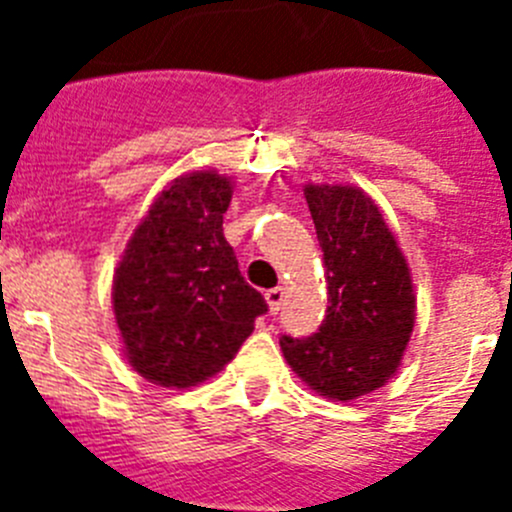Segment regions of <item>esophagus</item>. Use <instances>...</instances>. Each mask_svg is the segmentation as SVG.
<instances>
[{
    "label": "esophagus",
    "mask_w": 512,
    "mask_h": 512,
    "mask_svg": "<svg viewBox=\"0 0 512 512\" xmlns=\"http://www.w3.org/2000/svg\"><path fill=\"white\" fill-rule=\"evenodd\" d=\"M266 302H269V312L271 315H277L282 310V302H284V289L282 287H274V289H266Z\"/></svg>",
    "instance_id": "1"
}]
</instances>
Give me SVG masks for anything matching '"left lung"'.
Wrapping results in <instances>:
<instances>
[{"instance_id": "obj_1", "label": "left lung", "mask_w": 512, "mask_h": 512, "mask_svg": "<svg viewBox=\"0 0 512 512\" xmlns=\"http://www.w3.org/2000/svg\"><path fill=\"white\" fill-rule=\"evenodd\" d=\"M323 248L328 310L307 338L282 336L292 372L330 400H356L400 366L415 323L408 261L369 194L341 184H307Z\"/></svg>"}]
</instances>
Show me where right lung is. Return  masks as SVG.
<instances>
[{"instance_id":"right-lung-1","label":"right lung","mask_w":512,"mask_h":512,"mask_svg":"<svg viewBox=\"0 0 512 512\" xmlns=\"http://www.w3.org/2000/svg\"><path fill=\"white\" fill-rule=\"evenodd\" d=\"M233 182L192 171L158 194L112 282L125 359L148 382L184 390L217 374L269 307L223 235Z\"/></svg>"}]
</instances>
